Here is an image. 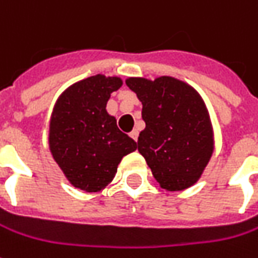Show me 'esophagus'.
Instances as JSON below:
<instances>
[{"instance_id":"34e87169","label":"esophagus","mask_w":258,"mask_h":258,"mask_svg":"<svg viewBox=\"0 0 258 258\" xmlns=\"http://www.w3.org/2000/svg\"><path fill=\"white\" fill-rule=\"evenodd\" d=\"M130 137H131L134 141H137V140H138V130H133V131L130 133Z\"/></svg>"}]
</instances>
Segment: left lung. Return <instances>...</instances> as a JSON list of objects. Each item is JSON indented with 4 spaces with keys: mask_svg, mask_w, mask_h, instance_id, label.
I'll return each instance as SVG.
<instances>
[{
    "mask_svg": "<svg viewBox=\"0 0 258 258\" xmlns=\"http://www.w3.org/2000/svg\"><path fill=\"white\" fill-rule=\"evenodd\" d=\"M143 103L145 128L138 151L159 186L183 190L202 176L215 150L213 128L205 101L194 87L171 76L125 80Z\"/></svg>",
    "mask_w": 258,
    "mask_h": 258,
    "instance_id": "obj_1",
    "label": "left lung"
}]
</instances>
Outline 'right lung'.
Here are the masks:
<instances>
[{"mask_svg": "<svg viewBox=\"0 0 258 258\" xmlns=\"http://www.w3.org/2000/svg\"><path fill=\"white\" fill-rule=\"evenodd\" d=\"M122 80L96 75L69 86L56 100L49 124V150L75 188L100 192L113 180L122 157L137 143L107 113L111 93Z\"/></svg>", "mask_w": 258, "mask_h": 258, "instance_id": "right-lung-1", "label": "right lung"}]
</instances>
